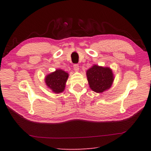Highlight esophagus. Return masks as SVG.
<instances>
[{
	"instance_id": "obj_1",
	"label": "esophagus",
	"mask_w": 151,
	"mask_h": 151,
	"mask_svg": "<svg viewBox=\"0 0 151 151\" xmlns=\"http://www.w3.org/2000/svg\"><path fill=\"white\" fill-rule=\"evenodd\" d=\"M73 67H74V70H76V71H78V70H79L78 64H75V65H73Z\"/></svg>"
}]
</instances>
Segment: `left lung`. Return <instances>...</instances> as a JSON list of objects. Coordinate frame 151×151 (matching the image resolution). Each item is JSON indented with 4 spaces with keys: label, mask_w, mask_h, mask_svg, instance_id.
Returning a JSON list of instances; mask_svg holds the SVG:
<instances>
[{
    "label": "left lung",
    "mask_w": 151,
    "mask_h": 151,
    "mask_svg": "<svg viewBox=\"0 0 151 151\" xmlns=\"http://www.w3.org/2000/svg\"><path fill=\"white\" fill-rule=\"evenodd\" d=\"M89 87L96 93H102L111 87L114 81L112 70L108 67L94 65L86 73Z\"/></svg>",
    "instance_id": "obj_1"
}]
</instances>
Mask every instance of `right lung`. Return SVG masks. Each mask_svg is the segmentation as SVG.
Listing matches in <instances>:
<instances>
[{"instance_id": "right-lung-1", "label": "right lung", "mask_w": 151, "mask_h": 151, "mask_svg": "<svg viewBox=\"0 0 151 151\" xmlns=\"http://www.w3.org/2000/svg\"><path fill=\"white\" fill-rule=\"evenodd\" d=\"M68 76V73L64 70L57 69L55 72H53L46 76V84L50 89H52V91L59 93L65 89V83Z\"/></svg>"}]
</instances>
